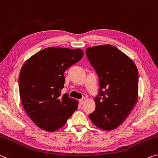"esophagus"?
<instances>
[{
  "mask_svg": "<svg viewBox=\"0 0 158 158\" xmlns=\"http://www.w3.org/2000/svg\"><path fill=\"white\" fill-rule=\"evenodd\" d=\"M85 101V98H83V99H81L79 100V103H81V104H82V103H84Z\"/></svg>",
  "mask_w": 158,
  "mask_h": 158,
  "instance_id": "1",
  "label": "esophagus"
}]
</instances>
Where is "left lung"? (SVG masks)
<instances>
[{
	"mask_svg": "<svg viewBox=\"0 0 158 158\" xmlns=\"http://www.w3.org/2000/svg\"><path fill=\"white\" fill-rule=\"evenodd\" d=\"M86 55L99 76L100 87L89 119L102 130H114L138 101L137 68L127 55L110 45L87 48Z\"/></svg>",
	"mask_w": 158,
	"mask_h": 158,
	"instance_id": "8db88e82",
	"label": "left lung"
}]
</instances>
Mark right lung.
Returning <instances> with one entry per match:
<instances>
[{"label": "right lung", "mask_w": 158, "mask_h": 158, "mask_svg": "<svg viewBox=\"0 0 158 158\" xmlns=\"http://www.w3.org/2000/svg\"><path fill=\"white\" fill-rule=\"evenodd\" d=\"M83 56L81 49L48 48L27 59L21 69L19 89L28 115L38 127L59 130L77 109L78 102L61 96L67 69Z\"/></svg>", "instance_id": "add662e5"}]
</instances>
